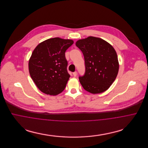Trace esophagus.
Wrapping results in <instances>:
<instances>
[{
  "mask_svg": "<svg viewBox=\"0 0 148 148\" xmlns=\"http://www.w3.org/2000/svg\"><path fill=\"white\" fill-rule=\"evenodd\" d=\"M73 76H74V77H75L77 75V71H75V72L73 73Z\"/></svg>",
  "mask_w": 148,
  "mask_h": 148,
  "instance_id": "obj_1",
  "label": "esophagus"
}]
</instances>
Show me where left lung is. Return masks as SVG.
<instances>
[{"mask_svg": "<svg viewBox=\"0 0 148 148\" xmlns=\"http://www.w3.org/2000/svg\"><path fill=\"white\" fill-rule=\"evenodd\" d=\"M76 46L84 57L85 71L79 77L85 90L92 94L105 92L113 84L119 71L116 53L104 40L94 36L80 39Z\"/></svg>", "mask_w": 148, "mask_h": 148, "instance_id": "8db88e82", "label": "left lung"}]
</instances>
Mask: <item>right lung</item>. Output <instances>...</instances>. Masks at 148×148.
I'll return each mask as SVG.
<instances>
[{
  "instance_id": "1",
  "label": "right lung",
  "mask_w": 148,
  "mask_h": 148,
  "mask_svg": "<svg viewBox=\"0 0 148 148\" xmlns=\"http://www.w3.org/2000/svg\"><path fill=\"white\" fill-rule=\"evenodd\" d=\"M74 43L54 38L38 44L29 61L30 77L41 92L56 95L63 91L70 77L65 53Z\"/></svg>"
}]
</instances>
